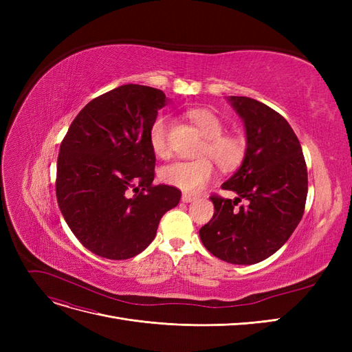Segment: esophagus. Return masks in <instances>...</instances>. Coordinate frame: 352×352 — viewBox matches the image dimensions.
<instances>
[{
  "label": "esophagus",
  "mask_w": 352,
  "mask_h": 352,
  "mask_svg": "<svg viewBox=\"0 0 352 352\" xmlns=\"http://www.w3.org/2000/svg\"><path fill=\"white\" fill-rule=\"evenodd\" d=\"M194 199H195V197L190 195V194H184L182 195V201L184 202H190V201H194Z\"/></svg>",
  "instance_id": "esophagus-1"
}]
</instances>
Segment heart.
<instances>
[{
  "label": "heart",
  "instance_id": "1",
  "mask_svg": "<svg viewBox=\"0 0 352 352\" xmlns=\"http://www.w3.org/2000/svg\"><path fill=\"white\" fill-rule=\"evenodd\" d=\"M186 117L206 138L199 150L201 155L211 157L225 172L239 166L245 155V142L238 135L223 133L225 124L214 111L210 109H190L186 111ZM167 135L168 120L160 116L151 123L148 133L151 150L160 158H166L170 154ZM208 157L190 160V162H175L164 166L160 172V177L167 185L182 189L185 192H199L216 173L214 163Z\"/></svg>",
  "mask_w": 352,
  "mask_h": 352
}]
</instances>
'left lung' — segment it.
<instances>
[{"label":"left lung","instance_id":"obj_1","mask_svg":"<svg viewBox=\"0 0 352 352\" xmlns=\"http://www.w3.org/2000/svg\"><path fill=\"white\" fill-rule=\"evenodd\" d=\"M229 102L245 124L247 151L236 173L221 185L236 198H210L214 214L199 238L223 261L255 264L278 251L301 221L307 166L300 141L278 111L248 97H229ZM242 199L245 206L236 208Z\"/></svg>","mask_w":352,"mask_h":352}]
</instances>
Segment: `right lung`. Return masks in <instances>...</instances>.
Segmentation results:
<instances>
[{
  "label": "right lung",
  "mask_w": 352,
  "mask_h": 352,
  "mask_svg": "<svg viewBox=\"0 0 352 352\" xmlns=\"http://www.w3.org/2000/svg\"><path fill=\"white\" fill-rule=\"evenodd\" d=\"M167 98L144 85H122L74 117L60 145L57 202L73 235L109 260H126L153 242L180 190L154 185L148 133Z\"/></svg>",
  "instance_id": "obj_1"
}]
</instances>
